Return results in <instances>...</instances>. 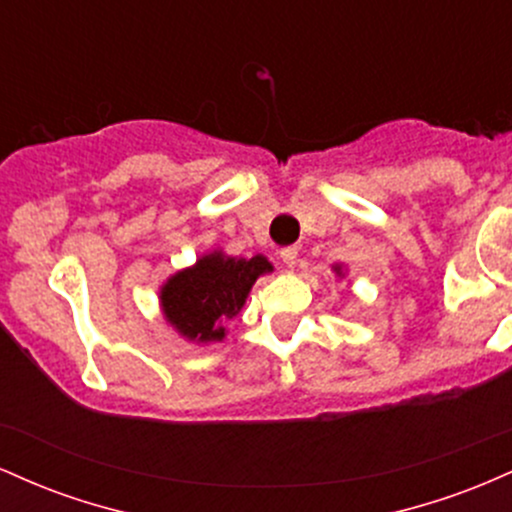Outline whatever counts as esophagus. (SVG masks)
Listing matches in <instances>:
<instances>
[{"label":"esophagus","mask_w":512,"mask_h":512,"mask_svg":"<svg viewBox=\"0 0 512 512\" xmlns=\"http://www.w3.org/2000/svg\"><path fill=\"white\" fill-rule=\"evenodd\" d=\"M279 257H281V262L286 264V267H296V262H298V248H284L279 252Z\"/></svg>","instance_id":"1"}]
</instances>
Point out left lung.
Listing matches in <instances>:
<instances>
[{
	"label": "left lung",
	"mask_w": 512,
	"mask_h": 512,
	"mask_svg": "<svg viewBox=\"0 0 512 512\" xmlns=\"http://www.w3.org/2000/svg\"><path fill=\"white\" fill-rule=\"evenodd\" d=\"M334 272H337L339 276H342V267H339V264H337V267H334Z\"/></svg>",
	"instance_id": "left-lung-1"
}]
</instances>
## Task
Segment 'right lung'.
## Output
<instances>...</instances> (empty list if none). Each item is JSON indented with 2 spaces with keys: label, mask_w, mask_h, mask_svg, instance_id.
Here are the masks:
<instances>
[{
  "label": "right lung",
  "mask_w": 512,
  "mask_h": 512,
  "mask_svg": "<svg viewBox=\"0 0 512 512\" xmlns=\"http://www.w3.org/2000/svg\"><path fill=\"white\" fill-rule=\"evenodd\" d=\"M272 269L264 255L228 257L221 250L202 255L161 286L163 317L190 342H221L226 322L240 313L252 284Z\"/></svg>",
  "instance_id": "1"
}]
</instances>
